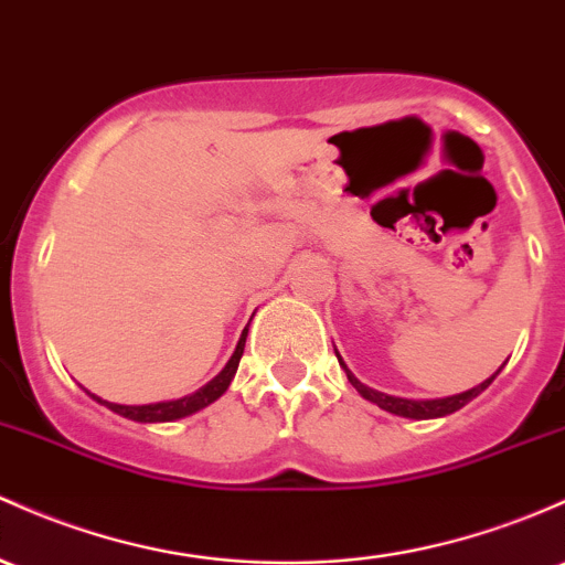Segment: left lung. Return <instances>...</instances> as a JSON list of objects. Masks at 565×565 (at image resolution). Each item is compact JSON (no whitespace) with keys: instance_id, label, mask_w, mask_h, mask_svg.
<instances>
[{"instance_id":"left-lung-1","label":"left lung","mask_w":565,"mask_h":565,"mask_svg":"<svg viewBox=\"0 0 565 565\" xmlns=\"http://www.w3.org/2000/svg\"><path fill=\"white\" fill-rule=\"evenodd\" d=\"M334 353H338V351H334ZM338 362H340V367L345 370V375H349V383H351V386L356 388V392L362 394L364 399L373 402V405L381 407V411H386V413H392V415H399V418H413V420L445 418V415H450V413L461 411V407H463V405H469V402H472L475 396H480L482 392H486V388L491 386V383H493V377L499 375L501 370H504V364H501V367L495 370V373H493L491 377H488V381H482L480 386L469 388V392H461V394H454V396H443V399H407V396L383 394V392H377V388L364 386V383L359 381V377L351 373L349 364H345L343 359H340V353H338Z\"/></svg>"}]
</instances>
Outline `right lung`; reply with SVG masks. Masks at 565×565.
<instances>
[{
	"label": "right lung",
	"instance_id": "1",
	"mask_svg": "<svg viewBox=\"0 0 565 565\" xmlns=\"http://www.w3.org/2000/svg\"><path fill=\"white\" fill-rule=\"evenodd\" d=\"M246 334H249V327H246V330L241 332L238 345H235L233 356L227 359L225 367L220 370V375H214L212 381L206 383V386H201V388H198V392L182 396V399L152 402V405H117V402H107V399H102V396L90 394L88 388H85V394H88L90 399H96L98 405L109 407L111 413L122 415V418H128V420H136V424H169V420L188 418V415L203 411V407H209V405H212V402H216L222 394L227 392V386H231V381L235 377V370H238L241 356H244Z\"/></svg>",
	"mask_w": 565,
	"mask_h": 565
}]
</instances>
